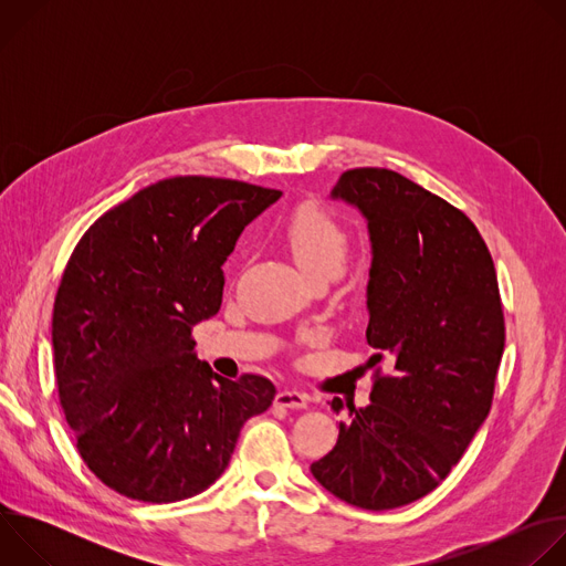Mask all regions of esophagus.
<instances>
[{"label": "esophagus", "mask_w": 566, "mask_h": 566, "mask_svg": "<svg viewBox=\"0 0 566 566\" xmlns=\"http://www.w3.org/2000/svg\"><path fill=\"white\" fill-rule=\"evenodd\" d=\"M306 402H308L306 394H302L297 389H280L275 396V406H280V408H297L300 410V408H306Z\"/></svg>", "instance_id": "1"}]
</instances>
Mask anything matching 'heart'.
I'll list each match as a JSON object with an SVG mask.
<instances>
[{
  "mask_svg": "<svg viewBox=\"0 0 566 566\" xmlns=\"http://www.w3.org/2000/svg\"><path fill=\"white\" fill-rule=\"evenodd\" d=\"M286 247L313 280L343 275L352 258L349 230L322 206L302 203L284 226Z\"/></svg>",
  "mask_w": 566,
  "mask_h": 566,
  "instance_id": "obj_1",
  "label": "heart"
}]
</instances>
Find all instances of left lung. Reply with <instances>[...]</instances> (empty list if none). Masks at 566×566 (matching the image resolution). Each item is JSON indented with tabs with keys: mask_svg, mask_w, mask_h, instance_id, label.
Returning a JSON list of instances; mask_svg holds the SVG:
<instances>
[{
	"mask_svg": "<svg viewBox=\"0 0 566 566\" xmlns=\"http://www.w3.org/2000/svg\"><path fill=\"white\" fill-rule=\"evenodd\" d=\"M332 195L369 226L374 387L367 408L347 402L349 421L311 472L352 506L389 511L432 493L486 421L504 308L486 241L446 199L387 168L347 170Z\"/></svg>",
	"mask_w": 566,
	"mask_h": 566,
	"instance_id": "left-lung-1",
	"label": "left lung"
}]
</instances>
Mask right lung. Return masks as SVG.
<instances>
[{
    "mask_svg": "<svg viewBox=\"0 0 566 566\" xmlns=\"http://www.w3.org/2000/svg\"><path fill=\"white\" fill-rule=\"evenodd\" d=\"M280 190L172 177L80 237L53 304L57 398L75 448L112 491L147 504L195 497L226 470L239 430L271 408L260 374L228 380L192 329L221 306V264Z\"/></svg>",
    "mask_w": 566,
    "mask_h": 566,
    "instance_id": "right-lung-1",
    "label": "right lung"
}]
</instances>
